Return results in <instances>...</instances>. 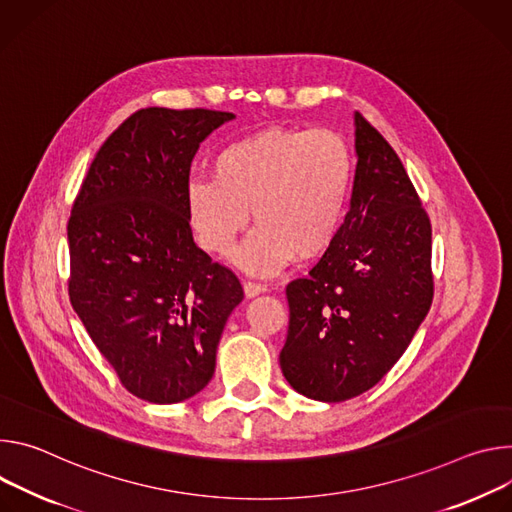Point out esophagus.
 Returning a JSON list of instances; mask_svg holds the SVG:
<instances>
[{
    "mask_svg": "<svg viewBox=\"0 0 512 512\" xmlns=\"http://www.w3.org/2000/svg\"><path fill=\"white\" fill-rule=\"evenodd\" d=\"M264 291H266V287L260 285V282H252V280H246V282H244V293H246L248 299H254V297L262 295Z\"/></svg>",
    "mask_w": 512,
    "mask_h": 512,
    "instance_id": "esophagus-1",
    "label": "esophagus"
}]
</instances>
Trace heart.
Here are the masks:
<instances>
[{
  "label": "heart",
  "mask_w": 512,
  "mask_h": 512,
  "mask_svg": "<svg viewBox=\"0 0 512 512\" xmlns=\"http://www.w3.org/2000/svg\"><path fill=\"white\" fill-rule=\"evenodd\" d=\"M354 158L329 130L268 128L225 146L213 160V181L185 189L187 217L199 246L227 256L250 223H260L236 252L254 276H272L295 256H323L346 217Z\"/></svg>",
  "instance_id": "1"
}]
</instances>
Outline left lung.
I'll return each instance as SVG.
<instances>
[{
    "mask_svg": "<svg viewBox=\"0 0 512 512\" xmlns=\"http://www.w3.org/2000/svg\"><path fill=\"white\" fill-rule=\"evenodd\" d=\"M350 211L307 278L287 287V382L342 403L370 390L409 348L433 301L431 223L390 144L354 113Z\"/></svg>",
    "mask_w": 512,
    "mask_h": 512,
    "instance_id": "obj_1",
    "label": "left lung"
}]
</instances>
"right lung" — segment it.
I'll return each mask as SVG.
<instances>
[{"mask_svg": "<svg viewBox=\"0 0 512 512\" xmlns=\"http://www.w3.org/2000/svg\"><path fill=\"white\" fill-rule=\"evenodd\" d=\"M234 113L146 107L91 162L69 219V295L124 388L183 403L215 372L244 291L195 244L185 189L199 144Z\"/></svg>", "mask_w": 512, "mask_h": 512, "instance_id": "add662e5", "label": "right lung"}]
</instances>
